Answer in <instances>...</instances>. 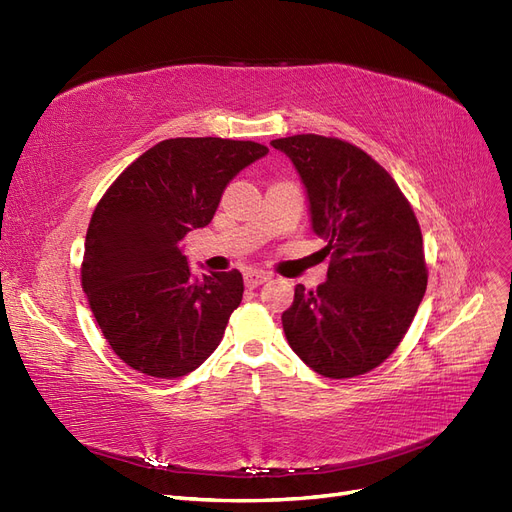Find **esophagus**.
Segmentation results:
<instances>
[{
  "mask_svg": "<svg viewBox=\"0 0 512 512\" xmlns=\"http://www.w3.org/2000/svg\"><path fill=\"white\" fill-rule=\"evenodd\" d=\"M269 279H271V275L264 273V271H248V273H245V286L258 288L262 284H267Z\"/></svg>",
  "mask_w": 512,
  "mask_h": 512,
  "instance_id": "1",
  "label": "esophagus"
}]
</instances>
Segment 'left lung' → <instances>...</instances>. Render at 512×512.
<instances>
[{"instance_id":"obj_1","label":"left lung","mask_w":512,"mask_h":512,"mask_svg":"<svg viewBox=\"0 0 512 512\" xmlns=\"http://www.w3.org/2000/svg\"><path fill=\"white\" fill-rule=\"evenodd\" d=\"M271 146L307 188L311 226L328 245L324 284H298L281 315L294 354L315 373L349 379L377 368L407 334L428 286L413 207L375 158L337 137L292 135Z\"/></svg>"}]
</instances>
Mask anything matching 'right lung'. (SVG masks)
<instances>
[{
    "instance_id": "right-lung-1",
    "label": "right lung",
    "mask_w": 512,
    "mask_h": 512,
    "mask_svg": "<svg viewBox=\"0 0 512 512\" xmlns=\"http://www.w3.org/2000/svg\"><path fill=\"white\" fill-rule=\"evenodd\" d=\"M267 152L222 137L165 139L97 203L82 288L105 341L133 370L184 377L220 345L241 303L243 277L233 269L195 279L180 241L211 222L226 184Z\"/></svg>"
}]
</instances>
